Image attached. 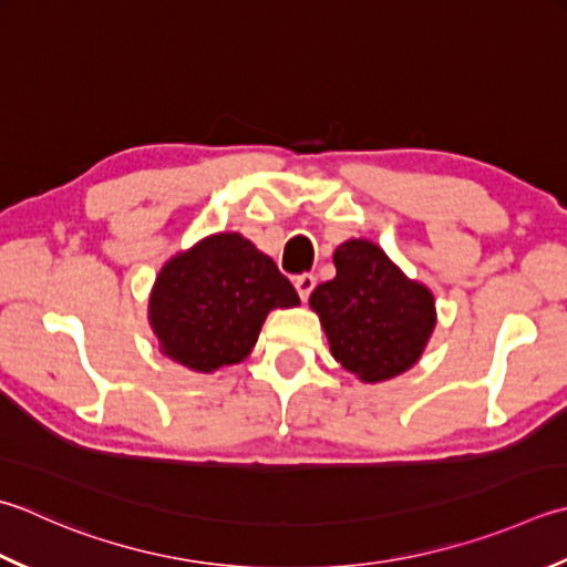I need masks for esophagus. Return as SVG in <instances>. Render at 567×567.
Masks as SVG:
<instances>
[{"label":"esophagus","mask_w":567,"mask_h":567,"mask_svg":"<svg viewBox=\"0 0 567 567\" xmlns=\"http://www.w3.org/2000/svg\"><path fill=\"white\" fill-rule=\"evenodd\" d=\"M317 287V277L315 275H309V272H305V275H297L295 277V290H297V295L305 299H309V295H312V290Z\"/></svg>","instance_id":"obj_1"}]
</instances>
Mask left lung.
I'll return each mask as SVG.
<instances>
[{"label":"left lung","instance_id":"obj_1","mask_svg":"<svg viewBox=\"0 0 567 567\" xmlns=\"http://www.w3.org/2000/svg\"><path fill=\"white\" fill-rule=\"evenodd\" d=\"M337 277L309 297L331 357L363 383L391 381L423 357L435 329V297L371 240L351 238L334 252Z\"/></svg>","mask_w":567,"mask_h":567}]
</instances>
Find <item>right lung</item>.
<instances>
[{"label":"right lung","instance_id":"right-lung-1","mask_svg":"<svg viewBox=\"0 0 567 567\" xmlns=\"http://www.w3.org/2000/svg\"><path fill=\"white\" fill-rule=\"evenodd\" d=\"M299 297L272 258L240 233H216L174 255L150 295V327L164 357L196 373L240 363L262 321Z\"/></svg>","mask_w":567,"mask_h":567}]
</instances>
